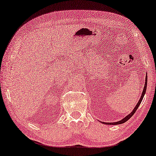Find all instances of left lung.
I'll return each instance as SVG.
<instances>
[{
    "label": "left lung",
    "instance_id": "8db88e82",
    "mask_svg": "<svg viewBox=\"0 0 156 156\" xmlns=\"http://www.w3.org/2000/svg\"><path fill=\"white\" fill-rule=\"evenodd\" d=\"M146 87H147V75L146 76V80H145L144 87V90H143L142 94H141V98L139 99V101H138V103H137V104H136V105L135 107H134V108L133 109V111H132V112L130 113L129 115H127L126 116V117H125L124 118H123V119H122L121 120H120V121H118V122H110V123H108V122H105V124H108V125H118V124H122V123L125 122H126L127 120H129V118H131L132 116L134 115V113L136 112V111L137 110L138 107L139 106V105H140L141 102V101H142V99H143V98H144V94H145V93H146ZM102 123H104V122H102Z\"/></svg>",
    "mask_w": 156,
    "mask_h": 156
}]
</instances>
